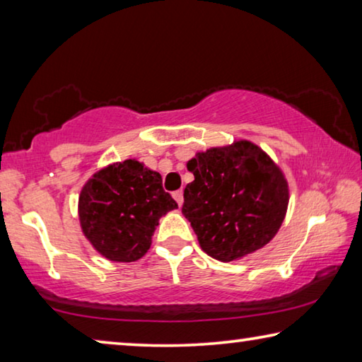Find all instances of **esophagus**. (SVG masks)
Wrapping results in <instances>:
<instances>
[{"label": "esophagus", "instance_id": "obj_1", "mask_svg": "<svg viewBox=\"0 0 362 362\" xmlns=\"http://www.w3.org/2000/svg\"><path fill=\"white\" fill-rule=\"evenodd\" d=\"M173 196H174V199L177 201V204L182 206V203H183V192H182V189H177V192L173 193Z\"/></svg>", "mask_w": 362, "mask_h": 362}]
</instances>
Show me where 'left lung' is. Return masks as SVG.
<instances>
[{
  "label": "left lung",
  "instance_id": "obj_1",
  "mask_svg": "<svg viewBox=\"0 0 362 362\" xmlns=\"http://www.w3.org/2000/svg\"><path fill=\"white\" fill-rule=\"evenodd\" d=\"M187 169L194 180L183 192L182 214L207 255L233 262L273 240L286 217L289 185L260 146L249 140L214 146L196 153Z\"/></svg>",
  "mask_w": 362,
  "mask_h": 362
}]
</instances>
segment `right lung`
<instances>
[{
    "instance_id": "obj_1",
    "label": "right lung",
    "mask_w": 362,
    "mask_h": 362,
    "mask_svg": "<svg viewBox=\"0 0 362 362\" xmlns=\"http://www.w3.org/2000/svg\"><path fill=\"white\" fill-rule=\"evenodd\" d=\"M173 209L177 203L164 192L161 175L137 159L97 170L84 183L78 199L84 236L112 262L142 259L159 218Z\"/></svg>"
}]
</instances>
